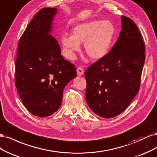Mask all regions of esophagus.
<instances>
[{
  "mask_svg": "<svg viewBox=\"0 0 157 157\" xmlns=\"http://www.w3.org/2000/svg\"><path fill=\"white\" fill-rule=\"evenodd\" d=\"M77 74L78 75H83L84 74V70L82 67H79L77 68Z\"/></svg>",
  "mask_w": 157,
  "mask_h": 157,
  "instance_id": "1",
  "label": "esophagus"
}]
</instances>
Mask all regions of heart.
<instances>
[{"label": "heart", "mask_w": 157, "mask_h": 157, "mask_svg": "<svg viewBox=\"0 0 157 157\" xmlns=\"http://www.w3.org/2000/svg\"><path fill=\"white\" fill-rule=\"evenodd\" d=\"M115 36V27L110 21L94 20L78 24L72 29V36L64 34L62 44L68 58L74 59L84 43L85 53L93 60H98L107 55Z\"/></svg>", "instance_id": "1"}]
</instances>
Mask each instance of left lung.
Returning <instances> with one entry per match:
<instances>
[{"label":"left lung","mask_w":157,"mask_h":157,"mask_svg":"<svg viewBox=\"0 0 157 157\" xmlns=\"http://www.w3.org/2000/svg\"><path fill=\"white\" fill-rule=\"evenodd\" d=\"M121 25L111 51L85 73L87 104L103 118L116 117L129 105L139 91L145 63V44L137 26L124 16Z\"/></svg>","instance_id":"obj_1"}]
</instances>
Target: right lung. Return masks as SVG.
Here are the masks:
<instances>
[{"label": "right lung", "mask_w": 157, "mask_h": 157, "mask_svg": "<svg viewBox=\"0 0 157 157\" xmlns=\"http://www.w3.org/2000/svg\"><path fill=\"white\" fill-rule=\"evenodd\" d=\"M56 8L39 10L20 38L16 61V86L25 107L39 117L59 109L63 90L76 78L74 64L60 55L52 35Z\"/></svg>", "instance_id": "add662e5"}]
</instances>
